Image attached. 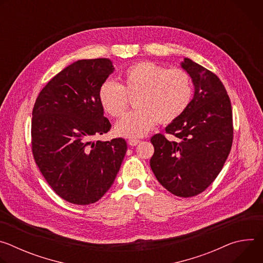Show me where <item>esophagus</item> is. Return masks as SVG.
<instances>
[{
	"instance_id": "34e87169",
	"label": "esophagus",
	"mask_w": 263,
	"mask_h": 263,
	"mask_svg": "<svg viewBox=\"0 0 263 263\" xmlns=\"http://www.w3.org/2000/svg\"><path fill=\"white\" fill-rule=\"evenodd\" d=\"M128 143H129L130 145L134 146V145H137L138 143H140V140H139V139H136V138H131V139L128 140Z\"/></svg>"
}]
</instances>
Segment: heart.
Segmentation results:
<instances>
[{"label":"heart","instance_id":"obj_1","mask_svg":"<svg viewBox=\"0 0 263 263\" xmlns=\"http://www.w3.org/2000/svg\"><path fill=\"white\" fill-rule=\"evenodd\" d=\"M123 84L105 80L99 88V100L112 118L125 116L130 98L137 107L118 125L117 132L138 137L151 131L158 123L168 124L189 109L194 97L190 73L182 68H168L141 61L128 66L123 73Z\"/></svg>","mask_w":263,"mask_h":263}]
</instances>
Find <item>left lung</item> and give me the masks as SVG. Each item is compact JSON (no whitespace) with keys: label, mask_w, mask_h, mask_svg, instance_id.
I'll return each instance as SVG.
<instances>
[{"label":"left lung","mask_w":263,"mask_h":263,"mask_svg":"<svg viewBox=\"0 0 263 263\" xmlns=\"http://www.w3.org/2000/svg\"><path fill=\"white\" fill-rule=\"evenodd\" d=\"M195 96L184 114L165 128L173 135L152 136L154 155L149 165L159 183L177 197L203 193L215 180L228 158L233 142L230 98L215 73L185 58Z\"/></svg>","instance_id":"8db88e82"}]
</instances>
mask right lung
I'll return each mask as SVG.
<instances>
[{"instance_id":"add662e5","label":"right lung","mask_w":263,"mask_h":263,"mask_svg":"<svg viewBox=\"0 0 263 263\" xmlns=\"http://www.w3.org/2000/svg\"><path fill=\"white\" fill-rule=\"evenodd\" d=\"M114 69L107 58L73 62L48 82L33 107L34 160L51 189L71 204L99 201L114 184L127 151L122 137L92 140L111 129L98 92Z\"/></svg>"}]
</instances>
